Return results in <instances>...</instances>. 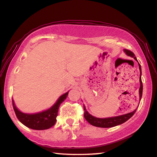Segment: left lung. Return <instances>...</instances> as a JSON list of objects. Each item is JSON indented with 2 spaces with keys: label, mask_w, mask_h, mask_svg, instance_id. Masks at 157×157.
<instances>
[{
  "label": "left lung",
  "mask_w": 157,
  "mask_h": 157,
  "mask_svg": "<svg viewBox=\"0 0 157 157\" xmlns=\"http://www.w3.org/2000/svg\"><path fill=\"white\" fill-rule=\"evenodd\" d=\"M125 53L128 55L129 56H131L134 58L137 62L136 58L135 56V55L132 52H131L130 50H128V49H124ZM139 67L140 70V77H139V81H140V88H139V98L140 101L142 97V93H143V83H142V81H141V65L139 63ZM84 108V117L85 119H86V121L90 124L96 126V127H98V128H112V127H114V126L119 125L122 124V123H125V121L130 119V118L133 116L136 111V109L135 110H134L133 112H130V113L123 114V115H121V116H118V117H109V118H104V119H101V118H97L92 116L91 114L88 113V112L86 110V107L85 105L83 106Z\"/></svg>",
  "instance_id": "obj_1"
}]
</instances>
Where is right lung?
<instances>
[{"label": "right lung", "mask_w": 157, "mask_h": 157, "mask_svg": "<svg viewBox=\"0 0 157 157\" xmlns=\"http://www.w3.org/2000/svg\"><path fill=\"white\" fill-rule=\"evenodd\" d=\"M68 92L60 96L56 102L50 108L38 113L25 114L21 112L15 106L13 100H12L13 108L18 119L26 127L37 130H47L52 127L56 123L59 106L67 98Z\"/></svg>", "instance_id": "add662e5"}]
</instances>
